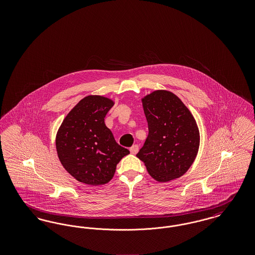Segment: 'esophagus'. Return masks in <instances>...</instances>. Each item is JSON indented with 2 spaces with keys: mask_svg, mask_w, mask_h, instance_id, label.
Returning a JSON list of instances; mask_svg holds the SVG:
<instances>
[{
  "mask_svg": "<svg viewBox=\"0 0 255 255\" xmlns=\"http://www.w3.org/2000/svg\"><path fill=\"white\" fill-rule=\"evenodd\" d=\"M130 152H131L133 155H135V154L138 152V146L136 145V144L132 146V147L130 148Z\"/></svg>",
  "mask_w": 255,
  "mask_h": 255,
  "instance_id": "obj_1",
  "label": "esophagus"
}]
</instances>
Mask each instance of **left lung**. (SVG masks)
<instances>
[{
    "mask_svg": "<svg viewBox=\"0 0 255 255\" xmlns=\"http://www.w3.org/2000/svg\"><path fill=\"white\" fill-rule=\"evenodd\" d=\"M141 102L149 133L136 157L157 182L182 177L193 164L200 146V131L193 115L167 90L153 91Z\"/></svg>",
    "mask_w": 255,
    "mask_h": 255,
    "instance_id": "1",
    "label": "left lung"
}]
</instances>
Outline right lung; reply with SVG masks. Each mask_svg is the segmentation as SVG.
<instances>
[{
	"mask_svg": "<svg viewBox=\"0 0 255 255\" xmlns=\"http://www.w3.org/2000/svg\"><path fill=\"white\" fill-rule=\"evenodd\" d=\"M115 101L103 96L82 98L66 116L56 133L61 164L78 182L88 185L109 182L117 164L130 154L119 145L104 118Z\"/></svg>",
	"mask_w": 255,
	"mask_h": 255,
	"instance_id": "1",
	"label": "right lung"
}]
</instances>
